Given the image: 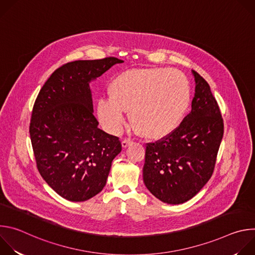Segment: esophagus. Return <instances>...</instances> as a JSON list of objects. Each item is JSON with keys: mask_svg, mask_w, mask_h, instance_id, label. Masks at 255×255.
<instances>
[{"mask_svg": "<svg viewBox=\"0 0 255 255\" xmlns=\"http://www.w3.org/2000/svg\"><path fill=\"white\" fill-rule=\"evenodd\" d=\"M132 142H133V141H132L131 139H124V140L122 141V147H123V148H126V147L128 146V145H130Z\"/></svg>", "mask_w": 255, "mask_h": 255, "instance_id": "esophagus-1", "label": "esophagus"}]
</instances>
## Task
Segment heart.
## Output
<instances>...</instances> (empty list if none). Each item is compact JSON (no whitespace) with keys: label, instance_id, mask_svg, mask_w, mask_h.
<instances>
[{"label":"heart","instance_id":"1","mask_svg":"<svg viewBox=\"0 0 255 255\" xmlns=\"http://www.w3.org/2000/svg\"><path fill=\"white\" fill-rule=\"evenodd\" d=\"M110 97L98 102L97 114L104 128L118 134L124 111L140 136L159 140L171 134L186 115L191 87L183 72L169 68H136L117 76L110 85Z\"/></svg>","mask_w":255,"mask_h":255}]
</instances>
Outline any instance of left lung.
<instances>
[{
    "instance_id": "8db88e82",
    "label": "left lung",
    "mask_w": 255,
    "mask_h": 255,
    "mask_svg": "<svg viewBox=\"0 0 255 255\" xmlns=\"http://www.w3.org/2000/svg\"><path fill=\"white\" fill-rule=\"evenodd\" d=\"M192 111L168 136L146 143L143 180L163 203L177 205L195 197L211 178L224 133L220 108L209 84L193 70Z\"/></svg>"
}]
</instances>
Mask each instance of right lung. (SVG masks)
<instances>
[{
    "mask_svg": "<svg viewBox=\"0 0 255 255\" xmlns=\"http://www.w3.org/2000/svg\"><path fill=\"white\" fill-rule=\"evenodd\" d=\"M123 60L106 57L67 62L56 70L35 100L29 133L37 169L62 198L84 202L106 186L119 137L98 128L90 82Z\"/></svg>",
    "mask_w": 255,
    "mask_h": 255,
    "instance_id": "1",
    "label": "right lung"
}]
</instances>
